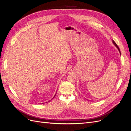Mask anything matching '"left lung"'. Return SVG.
<instances>
[{
    "label": "left lung",
    "mask_w": 131,
    "mask_h": 131,
    "mask_svg": "<svg viewBox=\"0 0 131 131\" xmlns=\"http://www.w3.org/2000/svg\"><path fill=\"white\" fill-rule=\"evenodd\" d=\"M113 42L114 43V44L115 45V46H116V47H117V49L118 50V51H120V49H119V47H118V46L117 45V44H116V43L115 42V41H114V40H113Z\"/></svg>",
    "instance_id": "1"
}]
</instances>
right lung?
Wrapping results in <instances>:
<instances>
[{
    "instance_id": "right-lung-1",
    "label": "right lung",
    "mask_w": 131,
    "mask_h": 131,
    "mask_svg": "<svg viewBox=\"0 0 131 131\" xmlns=\"http://www.w3.org/2000/svg\"><path fill=\"white\" fill-rule=\"evenodd\" d=\"M55 96H56V94H55Z\"/></svg>"
}]
</instances>
